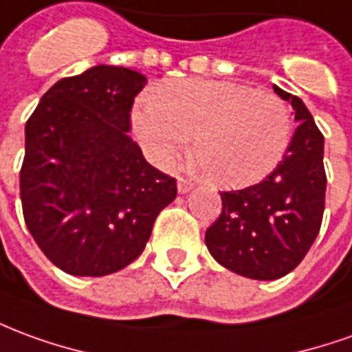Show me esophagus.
I'll list each match as a JSON object with an SVG mask.
<instances>
[{
    "label": "esophagus",
    "mask_w": 352,
    "mask_h": 352,
    "mask_svg": "<svg viewBox=\"0 0 352 352\" xmlns=\"http://www.w3.org/2000/svg\"><path fill=\"white\" fill-rule=\"evenodd\" d=\"M192 186L194 184L188 181V179H183V177H179L177 179V188H179V192L184 194V192H188V190H192Z\"/></svg>",
    "instance_id": "obj_1"
}]
</instances>
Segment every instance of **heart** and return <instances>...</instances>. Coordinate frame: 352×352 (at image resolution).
<instances>
[{
    "label": "heart",
    "mask_w": 352,
    "mask_h": 352,
    "mask_svg": "<svg viewBox=\"0 0 352 352\" xmlns=\"http://www.w3.org/2000/svg\"><path fill=\"white\" fill-rule=\"evenodd\" d=\"M141 142L158 160L188 146L219 186H245L267 177L292 141L286 100L265 89L219 80L166 82L131 114Z\"/></svg>",
    "instance_id": "b5f03b06"
}]
</instances>
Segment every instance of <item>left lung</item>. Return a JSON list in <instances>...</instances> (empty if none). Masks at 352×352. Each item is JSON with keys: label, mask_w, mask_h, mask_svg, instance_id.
Segmentation results:
<instances>
[{"label": "left lung", "mask_w": 352, "mask_h": 352, "mask_svg": "<svg viewBox=\"0 0 352 352\" xmlns=\"http://www.w3.org/2000/svg\"><path fill=\"white\" fill-rule=\"evenodd\" d=\"M296 110L297 129L284 158L261 183L221 192L223 211L206 245L223 267L253 280L286 276L318 236L326 198L324 135L303 100L280 89Z\"/></svg>", "instance_id": "left-lung-1"}]
</instances>
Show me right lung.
<instances>
[{"label":"right lung","mask_w":352,"mask_h":352,"mask_svg":"<svg viewBox=\"0 0 352 352\" xmlns=\"http://www.w3.org/2000/svg\"><path fill=\"white\" fill-rule=\"evenodd\" d=\"M142 74L99 65L63 78L26 122L24 223L49 261L74 276H107L144 250L173 177L152 168L131 129Z\"/></svg>","instance_id":"1"}]
</instances>
